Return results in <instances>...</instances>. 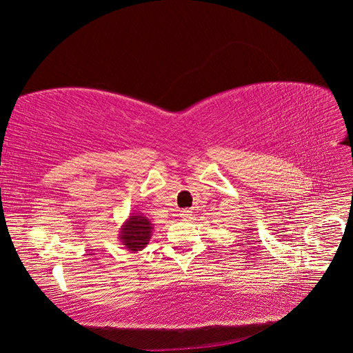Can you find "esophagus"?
Returning <instances> with one entry per match:
<instances>
[{"instance_id": "1", "label": "esophagus", "mask_w": 353, "mask_h": 353, "mask_svg": "<svg viewBox=\"0 0 353 353\" xmlns=\"http://www.w3.org/2000/svg\"><path fill=\"white\" fill-rule=\"evenodd\" d=\"M191 215H193V212H191L190 209H183V210L179 212V216L183 218V219H190Z\"/></svg>"}]
</instances>
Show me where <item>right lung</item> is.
<instances>
[{"mask_svg": "<svg viewBox=\"0 0 353 353\" xmlns=\"http://www.w3.org/2000/svg\"><path fill=\"white\" fill-rule=\"evenodd\" d=\"M153 223L144 213L134 212L122 223L119 230V240L126 250L131 253L141 252L153 236Z\"/></svg>", "mask_w": 353, "mask_h": 353, "instance_id": "add662e5", "label": "right lung"}]
</instances>
